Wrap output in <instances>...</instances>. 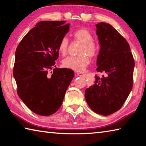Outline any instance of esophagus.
I'll use <instances>...</instances> for the list:
<instances>
[{"label": "esophagus", "instance_id": "1", "mask_svg": "<svg viewBox=\"0 0 146 146\" xmlns=\"http://www.w3.org/2000/svg\"><path fill=\"white\" fill-rule=\"evenodd\" d=\"M76 75L78 76H82V77H84L86 78L87 77V75L85 73H76Z\"/></svg>", "mask_w": 146, "mask_h": 146}]
</instances>
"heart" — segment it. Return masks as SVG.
Instances as JSON below:
<instances>
[{
	"label": "heart",
	"mask_w": 146,
	"mask_h": 146,
	"mask_svg": "<svg viewBox=\"0 0 146 146\" xmlns=\"http://www.w3.org/2000/svg\"><path fill=\"white\" fill-rule=\"evenodd\" d=\"M73 38L82 43L79 54L76 56H68L64 59V67L78 72H82L90 62V58L97 55L98 51V44L93 39V35L86 28H79L71 35ZM68 40L66 37L61 39L58 46V51L61 55L65 56L68 51Z\"/></svg>",
	"instance_id": "obj_1"
}]
</instances>
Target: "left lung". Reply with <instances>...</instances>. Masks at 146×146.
<instances>
[{
  "mask_svg": "<svg viewBox=\"0 0 146 146\" xmlns=\"http://www.w3.org/2000/svg\"><path fill=\"white\" fill-rule=\"evenodd\" d=\"M100 45L95 84L85 91L88 104L94 112L110 115L122 108L133 85L134 58L127 40L110 24H96Z\"/></svg>",
  "mask_w": 146,
  "mask_h": 146,
  "instance_id": "obj_1",
  "label": "left lung"
}]
</instances>
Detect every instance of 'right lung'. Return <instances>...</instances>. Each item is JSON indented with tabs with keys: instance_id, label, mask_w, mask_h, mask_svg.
Wrapping results in <instances>:
<instances>
[{
	"instance_id": "1",
	"label": "right lung",
	"mask_w": 146,
	"mask_h": 146,
	"mask_svg": "<svg viewBox=\"0 0 146 146\" xmlns=\"http://www.w3.org/2000/svg\"><path fill=\"white\" fill-rule=\"evenodd\" d=\"M65 23L39 22L15 51L13 73L17 93L27 107L39 115H51L60 108L74 76L70 69L53 68L59 55L58 44L70 28V24Z\"/></svg>"
}]
</instances>
